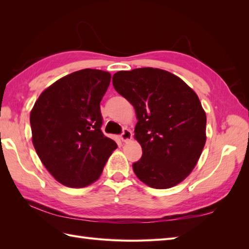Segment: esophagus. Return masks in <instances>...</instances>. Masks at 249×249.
<instances>
[{"label":"esophagus","mask_w":249,"mask_h":249,"mask_svg":"<svg viewBox=\"0 0 249 249\" xmlns=\"http://www.w3.org/2000/svg\"><path fill=\"white\" fill-rule=\"evenodd\" d=\"M131 137H133V133H131V130H129L128 128H124L123 133H122L121 136H120V138H121L122 141L126 142V141L130 140Z\"/></svg>","instance_id":"34e87169"}]
</instances>
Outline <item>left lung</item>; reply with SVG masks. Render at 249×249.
Listing matches in <instances>:
<instances>
[{
  "label": "left lung",
  "instance_id": "obj_1",
  "mask_svg": "<svg viewBox=\"0 0 249 249\" xmlns=\"http://www.w3.org/2000/svg\"><path fill=\"white\" fill-rule=\"evenodd\" d=\"M112 83L138 119L135 138L142 156L133 163L136 176L157 189L181 183L193 171L206 139V115L197 94L173 73L152 67L115 72Z\"/></svg>",
  "mask_w": 249,
  "mask_h": 249
}]
</instances>
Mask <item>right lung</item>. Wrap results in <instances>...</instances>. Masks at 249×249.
<instances>
[{
    "instance_id": "add662e5",
    "label": "right lung",
    "mask_w": 249,
    "mask_h": 249,
    "mask_svg": "<svg viewBox=\"0 0 249 249\" xmlns=\"http://www.w3.org/2000/svg\"><path fill=\"white\" fill-rule=\"evenodd\" d=\"M111 75L82 70L46 89L30 114L32 141L37 155L57 182L88 186L100 177L118 145L102 131L100 102Z\"/></svg>"
}]
</instances>
